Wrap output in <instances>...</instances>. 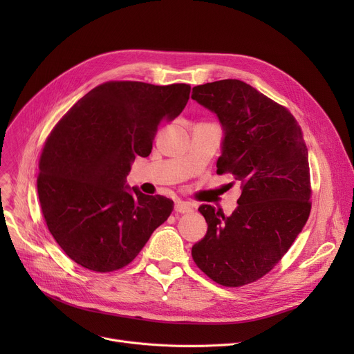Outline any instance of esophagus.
<instances>
[{
  "instance_id": "1",
  "label": "esophagus",
  "mask_w": 354,
  "mask_h": 354,
  "mask_svg": "<svg viewBox=\"0 0 354 354\" xmlns=\"http://www.w3.org/2000/svg\"><path fill=\"white\" fill-rule=\"evenodd\" d=\"M175 211L179 214H189L192 212V203L187 201H176Z\"/></svg>"
}]
</instances>
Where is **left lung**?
Here are the masks:
<instances>
[{"instance_id":"1","label":"left lung","mask_w":354,"mask_h":354,"mask_svg":"<svg viewBox=\"0 0 354 354\" xmlns=\"http://www.w3.org/2000/svg\"><path fill=\"white\" fill-rule=\"evenodd\" d=\"M192 99L216 113L224 127L216 174H231L243 189L230 216L199 207L208 232L192 247V258L212 281L243 287L281 261L308 219L303 130L287 107L236 79L195 86Z\"/></svg>"}]
</instances>
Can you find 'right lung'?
I'll use <instances>...</instances> for the list:
<instances>
[{
  "label": "right lung",
  "instance_id": "obj_1",
  "mask_svg": "<svg viewBox=\"0 0 354 354\" xmlns=\"http://www.w3.org/2000/svg\"><path fill=\"white\" fill-rule=\"evenodd\" d=\"M191 86L106 82L53 127L37 191L47 228L79 266L111 272L130 264L169 218L174 201L126 189L136 156L152 152L158 124L187 106Z\"/></svg>",
  "mask_w": 354,
  "mask_h": 354
}]
</instances>
